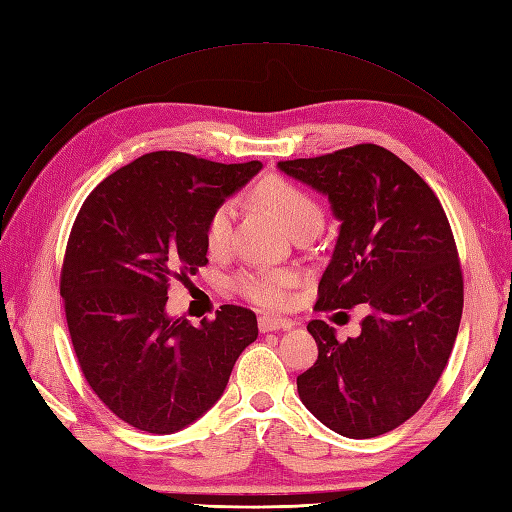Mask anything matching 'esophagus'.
Returning a JSON list of instances; mask_svg holds the SVG:
<instances>
[{
	"mask_svg": "<svg viewBox=\"0 0 512 512\" xmlns=\"http://www.w3.org/2000/svg\"><path fill=\"white\" fill-rule=\"evenodd\" d=\"M293 325H295V321L282 319V316H260L258 319V327L262 334H267V331H275V329H290Z\"/></svg>",
	"mask_w": 512,
	"mask_h": 512,
	"instance_id": "1",
	"label": "esophagus"
}]
</instances>
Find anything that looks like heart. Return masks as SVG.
I'll return each instance as SVG.
<instances>
[{
  "label": "heart",
  "mask_w": 512,
  "mask_h": 512,
  "mask_svg": "<svg viewBox=\"0 0 512 512\" xmlns=\"http://www.w3.org/2000/svg\"><path fill=\"white\" fill-rule=\"evenodd\" d=\"M252 198L269 209L280 222L293 232L316 230L323 226V209L308 189L288 181L284 176H265L254 187ZM234 226V202L226 200L217 204L213 213L206 219L204 241L211 254H224L232 239ZM299 278L290 269L258 267L241 271L234 278L232 286L239 295L250 299L262 308H282L290 299V290L297 286Z\"/></svg>",
  "instance_id": "b5f03b06"
}]
</instances>
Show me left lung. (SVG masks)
Returning a JSON list of instances; mask_svg holds the SVG:
<instances>
[{
	"mask_svg": "<svg viewBox=\"0 0 512 512\" xmlns=\"http://www.w3.org/2000/svg\"><path fill=\"white\" fill-rule=\"evenodd\" d=\"M278 168L325 193L340 219L314 310L370 308L362 334L344 342L325 321L308 323L319 359L297 377L299 396L344 437L390 433L431 396L459 334L463 271L444 206L377 144Z\"/></svg>",
	"mask_w": 512,
	"mask_h": 512,
	"instance_id": "left-lung-1",
	"label": "left lung"
}]
</instances>
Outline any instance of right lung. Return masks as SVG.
I'll return each instance as SVG.
<instances>
[{
	"label": "right lung",
	"instance_id": "obj_1",
	"mask_svg": "<svg viewBox=\"0 0 512 512\" xmlns=\"http://www.w3.org/2000/svg\"><path fill=\"white\" fill-rule=\"evenodd\" d=\"M260 161L215 163L159 150L92 189L68 234L60 295L81 372L122 422L181 431L224 394L258 338L256 314L222 306L193 327L165 314L172 280L204 267V226Z\"/></svg>",
	"mask_w": 512,
	"mask_h": 512
}]
</instances>
